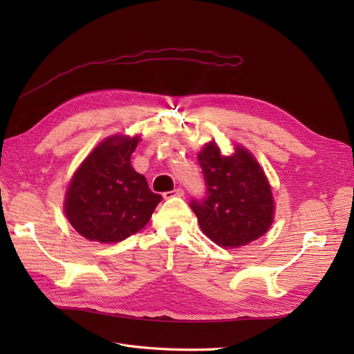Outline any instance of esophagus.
<instances>
[{"mask_svg": "<svg viewBox=\"0 0 354 354\" xmlns=\"http://www.w3.org/2000/svg\"><path fill=\"white\" fill-rule=\"evenodd\" d=\"M181 198V196H185V192L181 190V189H174V190H171V192H165L164 194V199H171V198Z\"/></svg>", "mask_w": 354, "mask_h": 354, "instance_id": "obj_1", "label": "esophagus"}]
</instances>
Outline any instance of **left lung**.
I'll return each mask as SVG.
<instances>
[{
	"instance_id": "left-lung-1",
	"label": "left lung",
	"mask_w": 354,
	"mask_h": 354,
	"mask_svg": "<svg viewBox=\"0 0 354 354\" xmlns=\"http://www.w3.org/2000/svg\"><path fill=\"white\" fill-rule=\"evenodd\" d=\"M207 183V198L192 201L201 230L221 248H239L270 229L276 203L272 186L257 158L242 145L223 155L216 140L198 153Z\"/></svg>"
}]
</instances>
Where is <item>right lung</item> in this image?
Returning <instances> with one entry per match:
<instances>
[{"mask_svg":"<svg viewBox=\"0 0 354 354\" xmlns=\"http://www.w3.org/2000/svg\"><path fill=\"white\" fill-rule=\"evenodd\" d=\"M142 134L106 137L75 169L63 209L71 226L93 242L115 243L142 230L162 199L131 167Z\"/></svg>","mask_w":354,"mask_h":354,"instance_id":"1","label":"right lung"}]
</instances>
